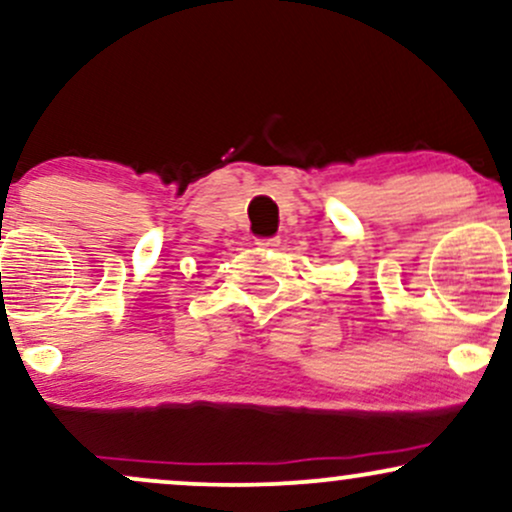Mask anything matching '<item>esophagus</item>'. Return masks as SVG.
Listing matches in <instances>:
<instances>
[{
    "label": "esophagus",
    "instance_id": "obj_1",
    "mask_svg": "<svg viewBox=\"0 0 512 512\" xmlns=\"http://www.w3.org/2000/svg\"><path fill=\"white\" fill-rule=\"evenodd\" d=\"M279 236L276 238H264V240H257V245H260V248H279Z\"/></svg>",
    "mask_w": 512,
    "mask_h": 512
}]
</instances>
